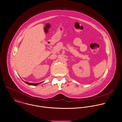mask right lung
<instances>
[{
  "label": "right lung",
  "mask_w": 122,
  "mask_h": 122,
  "mask_svg": "<svg viewBox=\"0 0 122 122\" xmlns=\"http://www.w3.org/2000/svg\"><path fill=\"white\" fill-rule=\"evenodd\" d=\"M24 82L28 85H30V86H36V85H39V84H41V83L43 82H41L40 83H29L28 82H26V81H24Z\"/></svg>",
  "instance_id": "right-lung-1"
}]
</instances>
